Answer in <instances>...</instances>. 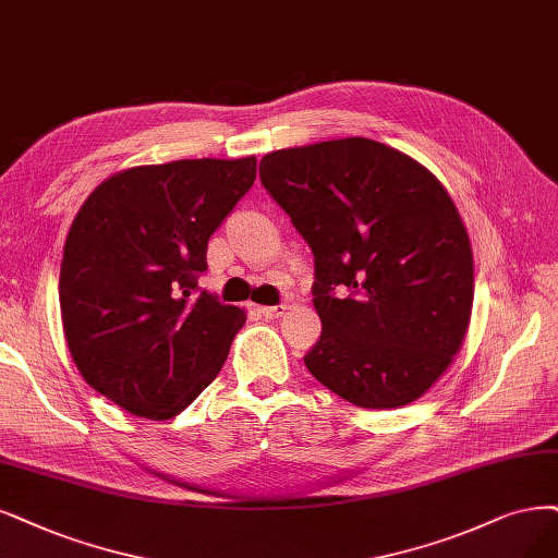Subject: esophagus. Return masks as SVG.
<instances>
[{"instance_id": "esophagus-1", "label": "esophagus", "mask_w": 558, "mask_h": 558, "mask_svg": "<svg viewBox=\"0 0 558 558\" xmlns=\"http://www.w3.org/2000/svg\"><path fill=\"white\" fill-rule=\"evenodd\" d=\"M259 313L266 317V319H278L287 313V305H264L259 307Z\"/></svg>"}]
</instances>
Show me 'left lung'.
<instances>
[{"instance_id":"left-lung-1","label":"left lung","mask_w":558,"mask_h":558,"mask_svg":"<svg viewBox=\"0 0 558 558\" xmlns=\"http://www.w3.org/2000/svg\"><path fill=\"white\" fill-rule=\"evenodd\" d=\"M259 177L315 255L313 377L363 409L425 396L462 349L473 305L471 243L444 183L367 137L271 151Z\"/></svg>"}]
</instances>
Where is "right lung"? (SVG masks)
Instances as JSON below:
<instances>
[{"label": "right lung", "instance_id": "right-lung-1", "mask_svg": "<svg viewBox=\"0 0 558 558\" xmlns=\"http://www.w3.org/2000/svg\"><path fill=\"white\" fill-rule=\"evenodd\" d=\"M257 158L137 165L80 206L59 271L71 359L100 396L165 421L220 373L245 311L195 294L206 243L251 191Z\"/></svg>", "mask_w": 558, "mask_h": 558}]
</instances>
